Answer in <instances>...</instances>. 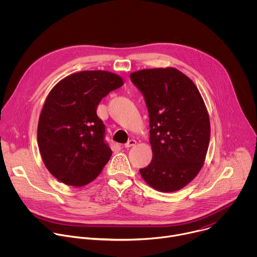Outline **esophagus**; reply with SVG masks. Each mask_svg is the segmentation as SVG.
I'll use <instances>...</instances> for the list:
<instances>
[{
	"label": "esophagus",
	"mask_w": 257,
	"mask_h": 257,
	"mask_svg": "<svg viewBox=\"0 0 257 257\" xmlns=\"http://www.w3.org/2000/svg\"><path fill=\"white\" fill-rule=\"evenodd\" d=\"M135 144H136V140L130 139V140L125 144V148H126V149H129V148H131V146H134Z\"/></svg>",
	"instance_id": "34e87169"
}]
</instances>
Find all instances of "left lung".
Listing matches in <instances>:
<instances>
[{
	"label": "left lung",
	"mask_w": 257,
	"mask_h": 257,
	"mask_svg": "<svg viewBox=\"0 0 257 257\" xmlns=\"http://www.w3.org/2000/svg\"><path fill=\"white\" fill-rule=\"evenodd\" d=\"M130 78L142 92L150 116L153 160L139 172L154 189L178 191L205 161L210 123L204 100L194 82L173 67L142 69Z\"/></svg>",
	"instance_id": "left-lung-1"
}]
</instances>
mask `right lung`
Returning a JSON list of instances; mask_svg holds the SVG:
<instances>
[{"mask_svg": "<svg viewBox=\"0 0 257 257\" xmlns=\"http://www.w3.org/2000/svg\"><path fill=\"white\" fill-rule=\"evenodd\" d=\"M123 84V78L112 72L81 71L60 80L48 94L39 120L38 144L46 168L64 184H88L111 158L96 107Z\"/></svg>", "mask_w": 257, "mask_h": 257, "instance_id": "add662e5", "label": "right lung"}]
</instances>
